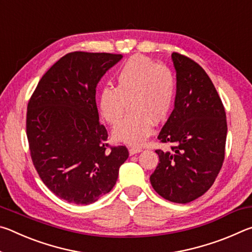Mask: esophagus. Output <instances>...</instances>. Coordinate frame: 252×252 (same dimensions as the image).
<instances>
[{
    "label": "esophagus",
    "instance_id": "34e87169",
    "mask_svg": "<svg viewBox=\"0 0 252 252\" xmlns=\"http://www.w3.org/2000/svg\"><path fill=\"white\" fill-rule=\"evenodd\" d=\"M141 151H142V148H139V147H132L129 149L130 156H133L135 153H140Z\"/></svg>",
    "mask_w": 252,
    "mask_h": 252
}]
</instances>
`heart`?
Returning a JSON list of instances; mask_svg holds the SVG:
<instances>
[{"label": "heart", "mask_w": 252, "mask_h": 252, "mask_svg": "<svg viewBox=\"0 0 252 252\" xmlns=\"http://www.w3.org/2000/svg\"><path fill=\"white\" fill-rule=\"evenodd\" d=\"M176 97L172 71L141 54L123 63L117 74V87L105 85L97 96L102 118L117 126L129 103L130 116L112 132L118 142L140 146L152 134L155 122H162L171 112Z\"/></svg>", "instance_id": "heart-1"}]
</instances>
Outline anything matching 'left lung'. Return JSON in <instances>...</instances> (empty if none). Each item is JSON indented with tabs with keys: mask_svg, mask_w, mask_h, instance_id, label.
<instances>
[{
	"mask_svg": "<svg viewBox=\"0 0 252 252\" xmlns=\"http://www.w3.org/2000/svg\"><path fill=\"white\" fill-rule=\"evenodd\" d=\"M177 73L174 109L158 139L172 143L157 150L159 164L150 181L162 198L176 203L193 201L210 189L222 167L227 120L215 85L193 60L172 53Z\"/></svg>",
	"mask_w": 252,
	"mask_h": 252,
	"instance_id": "left-lung-1",
	"label": "left lung"
}]
</instances>
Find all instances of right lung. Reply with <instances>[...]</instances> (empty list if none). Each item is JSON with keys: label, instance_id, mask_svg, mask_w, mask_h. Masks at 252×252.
<instances>
[{"label": "right lung", "instance_id": "add662e5", "mask_svg": "<svg viewBox=\"0 0 252 252\" xmlns=\"http://www.w3.org/2000/svg\"><path fill=\"white\" fill-rule=\"evenodd\" d=\"M121 54L72 52L42 76L28 104L30 152L44 185L67 202L90 204L112 190L129 157L108 149L95 89Z\"/></svg>", "mask_w": 252, "mask_h": 252}]
</instances>
